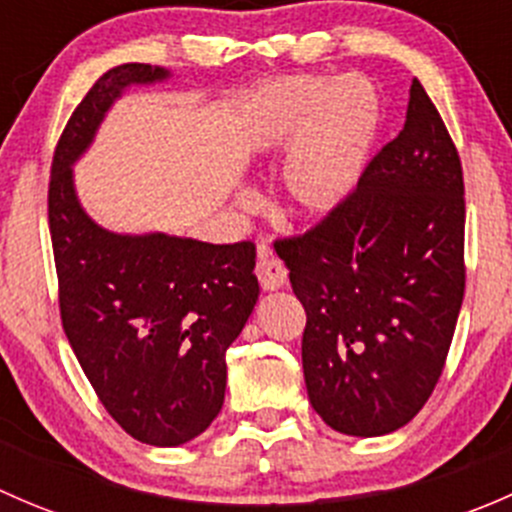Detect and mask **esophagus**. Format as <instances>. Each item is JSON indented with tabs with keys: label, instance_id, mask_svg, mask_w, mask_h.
<instances>
[{
	"label": "esophagus",
	"instance_id": "obj_1",
	"mask_svg": "<svg viewBox=\"0 0 512 512\" xmlns=\"http://www.w3.org/2000/svg\"><path fill=\"white\" fill-rule=\"evenodd\" d=\"M255 275L260 280L262 289H280L287 285V267L282 265L277 257H272L270 245L262 242L260 250H257V265H255Z\"/></svg>",
	"mask_w": 512,
	"mask_h": 512
}]
</instances>
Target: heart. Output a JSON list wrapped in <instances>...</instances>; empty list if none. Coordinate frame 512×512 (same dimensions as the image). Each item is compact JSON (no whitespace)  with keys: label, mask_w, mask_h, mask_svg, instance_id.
Masks as SVG:
<instances>
[{"label":"heart","mask_w":512,"mask_h":512,"mask_svg":"<svg viewBox=\"0 0 512 512\" xmlns=\"http://www.w3.org/2000/svg\"><path fill=\"white\" fill-rule=\"evenodd\" d=\"M379 123V98L361 76L294 74L262 86L242 113V143L272 156L294 142L285 195L294 213L327 215L352 193Z\"/></svg>","instance_id":"heart-1"}]
</instances>
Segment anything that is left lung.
<instances>
[{
  "label": "left lung",
  "instance_id": "8db88e82",
  "mask_svg": "<svg viewBox=\"0 0 512 512\" xmlns=\"http://www.w3.org/2000/svg\"><path fill=\"white\" fill-rule=\"evenodd\" d=\"M458 148L423 86L339 208L275 240L307 312L309 401L347 436L406 426L436 389L466 292Z\"/></svg>",
  "mask_w": 512,
  "mask_h": 512
}]
</instances>
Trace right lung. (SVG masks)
<instances>
[{"instance_id":"1","label":"right lung","mask_w":512,"mask_h":512,"mask_svg":"<svg viewBox=\"0 0 512 512\" xmlns=\"http://www.w3.org/2000/svg\"><path fill=\"white\" fill-rule=\"evenodd\" d=\"M165 76L121 64L81 98L51 160L49 232L61 324L98 401L136 441L180 446L223 409L225 352L260 294L255 242L113 235L81 210L71 183L113 98Z\"/></svg>"}]
</instances>
